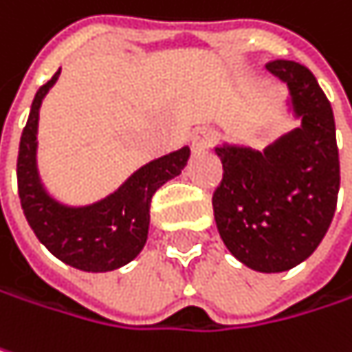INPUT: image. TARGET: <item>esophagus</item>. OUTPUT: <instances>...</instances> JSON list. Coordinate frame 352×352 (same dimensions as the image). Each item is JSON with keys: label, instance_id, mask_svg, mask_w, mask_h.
<instances>
[{"label": "esophagus", "instance_id": "34e87169", "mask_svg": "<svg viewBox=\"0 0 352 352\" xmlns=\"http://www.w3.org/2000/svg\"><path fill=\"white\" fill-rule=\"evenodd\" d=\"M214 142V132L208 128H198L192 138H190V148L192 152H204L206 148H210Z\"/></svg>", "mask_w": 352, "mask_h": 352}]
</instances>
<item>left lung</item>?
Here are the masks:
<instances>
[{
	"mask_svg": "<svg viewBox=\"0 0 352 352\" xmlns=\"http://www.w3.org/2000/svg\"><path fill=\"white\" fill-rule=\"evenodd\" d=\"M289 88L300 126L264 150L214 148L224 174L212 196L220 239L234 258L258 272H285L307 261L337 208L340 168L335 116L316 78L290 60L266 63Z\"/></svg>",
	"mask_w": 352,
	"mask_h": 352,
	"instance_id": "1",
	"label": "left lung"
}]
</instances>
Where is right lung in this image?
<instances>
[{"label": "right lung", "mask_w": 352, "mask_h": 352, "mask_svg": "<svg viewBox=\"0 0 352 352\" xmlns=\"http://www.w3.org/2000/svg\"><path fill=\"white\" fill-rule=\"evenodd\" d=\"M62 67L38 89L17 154V192L23 214L38 240L62 263L84 272L116 270L142 252L154 192L178 176L190 158L182 146L162 158L144 164L106 198L72 206L54 198L38 170V122L45 94L58 82Z\"/></svg>", "instance_id": "right-lung-1"}]
</instances>
